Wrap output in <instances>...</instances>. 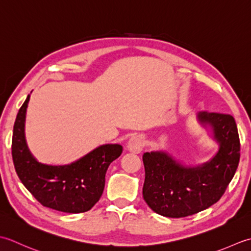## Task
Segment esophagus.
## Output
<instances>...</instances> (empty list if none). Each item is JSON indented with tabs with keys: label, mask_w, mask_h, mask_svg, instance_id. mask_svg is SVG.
<instances>
[{
	"label": "esophagus",
	"mask_w": 251,
	"mask_h": 251,
	"mask_svg": "<svg viewBox=\"0 0 251 251\" xmlns=\"http://www.w3.org/2000/svg\"><path fill=\"white\" fill-rule=\"evenodd\" d=\"M144 147V139L141 135L132 136L129 143H127V150L134 154H139Z\"/></svg>",
	"instance_id": "34e87169"
}]
</instances>
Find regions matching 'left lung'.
Instances as JSON below:
<instances>
[{"label":"left lung","instance_id":"left-lung-1","mask_svg":"<svg viewBox=\"0 0 251 251\" xmlns=\"http://www.w3.org/2000/svg\"><path fill=\"white\" fill-rule=\"evenodd\" d=\"M198 119L209 125L220 148L210 161L185 168L162 151L145 152L143 197L152 211L168 218H185L216 203L236 172L240 157L237 126L233 116L202 111Z\"/></svg>","mask_w":251,"mask_h":251}]
</instances>
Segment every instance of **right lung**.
Listing matches in <instances>:
<instances>
[{
	"label": "right lung",
	"mask_w": 251,
	"mask_h": 251,
	"mask_svg": "<svg viewBox=\"0 0 251 251\" xmlns=\"http://www.w3.org/2000/svg\"><path fill=\"white\" fill-rule=\"evenodd\" d=\"M27 96L14 124L12 156L20 181L44 207L67 213L89 211L100 201L105 175L110 163L122 152V146L107 144L68 166L39 163L29 151L25 139Z\"/></svg>",
	"instance_id": "1"
}]
</instances>
